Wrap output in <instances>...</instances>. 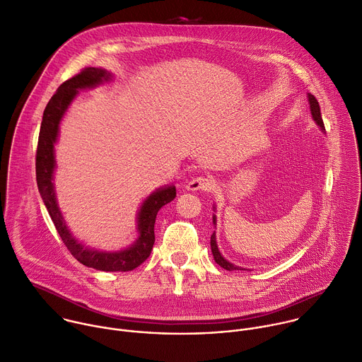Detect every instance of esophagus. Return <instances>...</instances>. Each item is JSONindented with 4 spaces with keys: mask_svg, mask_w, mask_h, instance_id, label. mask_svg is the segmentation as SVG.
Masks as SVG:
<instances>
[{
    "mask_svg": "<svg viewBox=\"0 0 362 362\" xmlns=\"http://www.w3.org/2000/svg\"><path fill=\"white\" fill-rule=\"evenodd\" d=\"M211 187H212V181L209 178L197 177L188 182L187 189L188 191H208V189H211Z\"/></svg>",
    "mask_w": 362,
    "mask_h": 362,
    "instance_id": "1",
    "label": "esophagus"
}]
</instances>
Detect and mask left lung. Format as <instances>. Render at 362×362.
Returning <instances> with one entry per match:
<instances>
[{"mask_svg": "<svg viewBox=\"0 0 362 362\" xmlns=\"http://www.w3.org/2000/svg\"><path fill=\"white\" fill-rule=\"evenodd\" d=\"M308 101H310L311 115H313L314 121H315V122L320 125V128H321L322 131H325V127H324V122H322V117H321L320 104H318L317 98H315L314 95L308 94ZM212 223H214V224H216V216H215V215L212 216ZM211 251H212V255H214V259H215V262L218 264L220 267H223L224 269H227V271H234V269H245V268H241V267H237V265L231 264L230 261H227V259H226V258L221 255V252L218 251V245H216L215 231H214V233H212V235H211Z\"/></svg>", "mask_w": 362, "mask_h": 362, "instance_id": "obj_1", "label": "left lung"}]
</instances>
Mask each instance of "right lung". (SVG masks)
<instances>
[{"instance_id":"1","label":"right lung","mask_w":362,"mask_h":362,"mask_svg":"<svg viewBox=\"0 0 362 362\" xmlns=\"http://www.w3.org/2000/svg\"><path fill=\"white\" fill-rule=\"evenodd\" d=\"M111 77L112 76L107 69L88 66L83 69L80 74L66 80L58 87L57 93L51 97L49 103L44 110L35 156V174L41 198L48 209V214L62 243L72 254V257L81 264H84L86 267L100 271H131L150 257L156 241L154 224L157 214L161 209V206H164L165 204L171 202L175 198V187L168 185L158 188L142 202L136 216V227L139 235L131 247L115 252H107L86 247L77 238L72 237L58 208L52 182L55 170L54 144L57 142L59 122L65 111L68 110L71 101L76 98L80 90L94 88L103 83L110 81Z\"/></svg>"}]
</instances>
